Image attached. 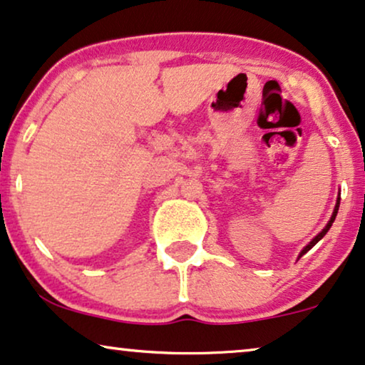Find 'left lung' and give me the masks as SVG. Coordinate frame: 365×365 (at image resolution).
<instances>
[{
    "mask_svg": "<svg viewBox=\"0 0 365 365\" xmlns=\"http://www.w3.org/2000/svg\"><path fill=\"white\" fill-rule=\"evenodd\" d=\"M339 203H341V197H339V198H337V203H335L334 213H332V217H330V220H329V223H327V225H325V227H324V230H322V232H320V233H319V235H317V237H315V239H312V242H310V244H309L307 247H304V250H302V252H300V255H299V257H302L304 254H307V252H309L310 249H312V247H314L315 244H317V242H319L320 239H322V237L325 235V233H327V232H329V228H330V227H332V223H334V220H335V217H337V212H339Z\"/></svg>",
    "mask_w": 365,
    "mask_h": 365,
    "instance_id": "1",
    "label": "left lung"
}]
</instances>
